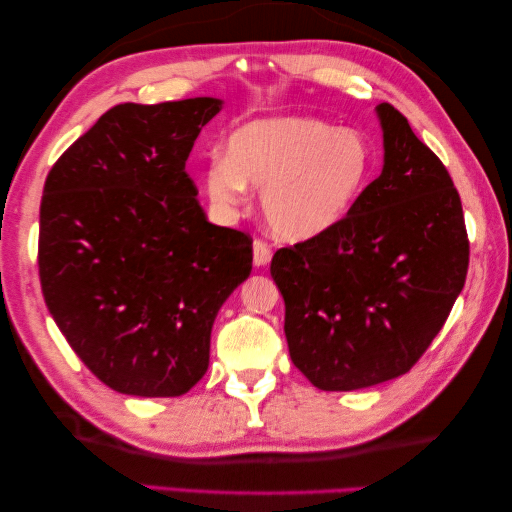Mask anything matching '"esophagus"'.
Wrapping results in <instances>:
<instances>
[{"label": "esophagus", "instance_id": "obj_1", "mask_svg": "<svg viewBox=\"0 0 512 512\" xmlns=\"http://www.w3.org/2000/svg\"><path fill=\"white\" fill-rule=\"evenodd\" d=\"M270 259H273V250H270V246L264 242V239H255L253 242V264L257 268L266 266Z\"/></svg>", "mask_w": 512, "mask_h": 512}]
</instances>
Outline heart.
I'll list each match as a JSON object with an SVG mask.
<instances>
[{"label":"heart","instance_id":"obj_1","mask_svg":"<svg viewBox=\"0 0 512 512\" xmlns=\"http://www.w3.org/2000/svg\"><path fill=\"white\" fill-rule=\"evenodd\" d=\"M372 173V149L354 129L312 116L246 123L231 134L226 156L202 173L204 191L220 211H237L248 187H259L264 222L281 242H308L339 226Z\"/></svg>","mask_w":512,"mask_h":512}]
</instances>
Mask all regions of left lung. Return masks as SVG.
Segmentation results:
<instances>
[{
	"mask_svg": "<svg viewBox=\"0 0 512 512\" xmlns=\"http://www.w3.org/2000/svg\"><path fill=\"white\" fill-rule=\"evenodd\" d=\"M385 162L345 220L279 248L290 358L314 387L354 391L407 374L442 330L469 270L460 193L394 105L376 107Z\"/></svg>",
	"mask_w": 512,
	"mask_h": 512,
	"instance_id": "8db88e82",
	"label": "left lung"
}]
</instances>
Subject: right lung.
<instances>
[{
	"label": "right lung",
	"mask_w": 512,
	"mask_h": 512,
	"mask_svg": "<svg viewBox=\"0 0 512 512\" xmlns=\"http://www.w3.org/2000/svg\"><path fill=\"white\" fill-rule=\"evenodd\" d=\"M220 99L123 103L54 162L39 213V279L65 341L118 394L182 396L209 369L222 303L253 239L215 226L184 171Z\"/></svg>",
	"instance_id": "1"
}]
</instances>
